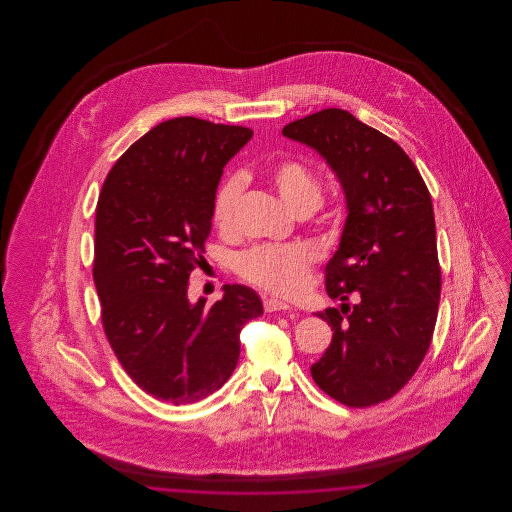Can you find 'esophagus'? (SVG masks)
<instances>
[{"instance_id": "34e87169", "label": "esophagus", "mask_w": 512, "mask_h": 512, "mask_svg": "<svg viewBox=\"0 0 512 512\" xmlns=\"http://www.w3.org/2000/svg\"><path fill=\"white\" fill-rule=\"evenodd\" d=\"M263 305H265V311L267 313H276V311H292V305L282 301V299H276V297H265L263 299Z\"/></svg>"}]
</instances>
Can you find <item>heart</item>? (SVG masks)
Segmentation results:
<instances>
[{
  "mask_svg": "<svg viewBox=\"0 0 512 512\" xmlns=\"http://www.w3.org/2000/svg\"><path fill=\"white\" fill-rule=\"evenodd\" d=\"M272 182L293 213L317 209L322 201V184L315 172L295 159L274 165ZM244 190V180L232 174L222 180L213 201V224L220 232H232L236 205ZM313 265L309 247L299 244L255 245L238 255L236 270L247 282L276 293L299 292Z\"/></svg>",
  "mask_w": 512,
  "mask_h": 512,
  "instance_id": "obj_1",
  "label": "heart"
}]
</instances>
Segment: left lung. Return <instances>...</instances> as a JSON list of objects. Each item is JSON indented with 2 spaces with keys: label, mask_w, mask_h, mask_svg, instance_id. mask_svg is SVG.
<instances>
[{
  "label": "left lung",
  "mask_w": 512,
  "mask_h": 512,
  "mask_svg": "<svg viewBox=\"0 0 512 512\" xmlns=\"http://www.w3.org/2000/svg\"><path fill=\"white\" fill-rule=\"evenodd\" d=\"M282 134L326 159L347 203L326 265V292L343 303L317 313L334 336L313 380L347 407L378 405L413 378L434 334L441 268L432 197L409 155L349 111L322 109Z\"/></svg>",
  "instance_id": "8db88e82"
}]
</instances>
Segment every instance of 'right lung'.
<instances>
[{"mask_svg":"<svg viewBox=\"0 0 512 512\" xmlns=\"http://www.w3.org/2000/svg\"><path fill=\"white\" fill-rule=\"evenodd\" d=\"M251 136L195 117L161 122L122 153L99 194L94 282L105 336L126 374L172 405L219 390L238 365L245 322L263 315L242 284H226L211 307L188 299L222 169Z\"/></svg>","mask_w":512,"mask_h":512,"instance_id":"obj_1","label":"right lung"}]
</instances>
